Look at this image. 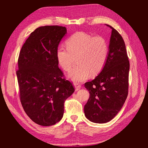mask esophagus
I'll return each instance as SVG.
<instances>
[{
	"instance_id": "obj_1",
	"label": "esophagus",
	"mask_w": 148,
	"mask_h": 148,
	"mask_svg": "<svg viewBox=\"0 0 148 148\" xmlns=\"http://www.w3.org/2000/svg\"><path fill=\"white\" fill-rule=\"evenodd\" d=\"M73 85H74V86L75 88V91H78V90H79L80 88H82V85L77 83H75L73 84Z\"/></svg>"
}]
</instances>
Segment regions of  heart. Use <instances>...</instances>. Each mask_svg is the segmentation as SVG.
Segmentation results:
<instances>
[{
	"label": "heart",
	"instance_id": "1",
	"mask_svg": "<svg viewBox=\"0 0 148 148\" xmlns=\"http://www.w3.org/2000/svg\"><path fill=\"white\" fill-rule=\"evenodd\" d=\"M67 48L57 49L58 64L66 71L71 70L74 58L78 65L69 74L75 82H82L89 75H96L104 68L109 56V47L106 39L100 35L93 36L82 31L73 34L66 42Z\"/></svg>",
	"mask_w": 148,
	"mask_h": 148
}]
</instances>
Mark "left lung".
Wrapping results in <instances>:
<instances>
[{
    "mask_svg": "<svg viewBox=\"0 0 148 148\" xmlns=\"http://www.w3.org/2000/svg\"><path fill=\"white\" fill-rule=\"evenodd\" d=\"M109 52L100 73L86 82L84 87L89 98L84 106V115L91 122L104 123L114 119L122 109L128 96L130 63L123 39L111 26Z\"/></svg>",
    "mask_w": 148,
    "mask_h": 148,
    "instance_id": "8db88e82",
    "label": "left lung"
}]
</instances>
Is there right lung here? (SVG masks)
Listing matches in <instances>:
<instances>
[{
  "label": "right lung",
  "instance_id": "1",
  "mask_svg": "<svg viewBox=\"0 0 148 148\" xmlns=\"http://www.w3.org/2000/svg\"><path fill=\"white\" fill-rule=\"evenodd\" d=\"M65 27L44 26L31 33L22 46L16 76L21 105L28 117L41 126L63 117L64 102L75 89L59 68L56 51Z\"/></svg>",
  "mask_w": 148,
  "mask_h": 148
}]
</instances>
